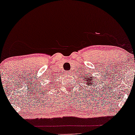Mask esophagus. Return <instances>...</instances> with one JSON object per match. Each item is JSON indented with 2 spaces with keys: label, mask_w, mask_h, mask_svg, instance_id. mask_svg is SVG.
<instances>
[{
  "label": "esophagus",
  "mask_w": 135,
  "mask_h": 135,
  "mask_svg": "<svg viewBox=\"0 0 135 135\" xmlns=\"http://www.w3.org/2000/svg\"><path fill=\"white\" fill-rule=\"evenodd\" d=\"M71 71H68L67 73H66V74H71Z\"/></svg>",
  "instance_id": "1"
}]
</instances>
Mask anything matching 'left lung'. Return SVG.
Returning <instances> with one entry per match:
<instances>
[{"mask_svg":"<svg viewBox=\"0 0 135 135\" xmlns=\"http://www.w3.org/2000/svg\"><path fill=\"white\" fill-rule=\"evenodd\" d=\"M84 78V79H83V80H84V82H86V84H92V83H93V81L94 80H95L94 78H92V76H90V75H88L87 74H84V75H82V77ZM86 84V83H85Z\"/></svg>","mask_w":135,"mask_h":135,"instance_id":"1","label":"left lung"}]
</instances>
